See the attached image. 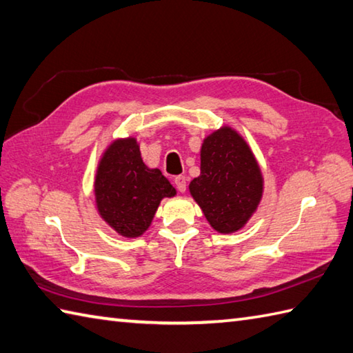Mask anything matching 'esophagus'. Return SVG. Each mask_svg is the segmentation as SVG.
I'll return each mask as SVG.
<instances>
[{
	"mask_svg": "<svg viewBox=\"0 0 353 353\" xmlns=\"http://www.w3.org/2000/svg\"><path fill=\"white\" fill-rule=\"evenodd\" d=\"M185 176L184 175H178V176H175V179H174V183H175V185H176V189H178V192H181V193H184L185 192Z\"/></svg>",
	"mask_w": 353,
	"mask_h": 353,
	"instance_id": "esophagus-1",
	"label": "esophagus"
}]
</instances>
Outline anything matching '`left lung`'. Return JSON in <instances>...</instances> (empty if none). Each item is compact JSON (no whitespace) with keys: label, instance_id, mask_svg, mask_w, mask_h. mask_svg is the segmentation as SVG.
<instances>
[{"label":"left lung","instance_id":"left-lung-1","mask_svg":"<svg viewBox=\"0 0 353 353\" xmlns=\"http://www.w3.org/2000/svg\"><path fill=\"white\" fill-rule=\"evenodd\" d=\"M189 192L213 230L232 234L245 227L263 196V175L247 140L224 125L201 145V174Z\"/></svg>","mask_w":353,"mask_h":353}]
</instances>
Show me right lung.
<instances>
[{
  "instance_id": "obj_1",
  "label": "right lung",
  "mask_w": 353,
  "mask_h": 353,
  "mask_svg": "<svg viewBox=\"0 0 353 353\" xmlns=\"http://www.w3.org/2000/svg\"><path fill=\"white\" fill-rule=\"evenodd\" d=\"M176 195L175 187L143 163L135 137L114 139L100 157L94 175L99 216L114 232L135 239L152 224L161 199Z\"/></svg>"
}]
</instances>
